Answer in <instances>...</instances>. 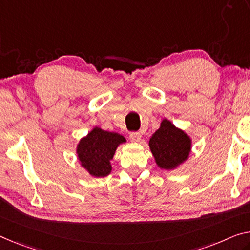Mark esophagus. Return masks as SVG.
I'll use <instances>...</instances> for the list:
<instances>
[{
    "label": "esophagus",
    "instance_id": "1",
    "mask_svg": "<svg viewBox=\"0 0 250 250\" xmlns=\"http://www.w3.org/2000/svg\"><path fill=\"white\" fill-rule=\"evenodd\" d=\"M129 138L132 142H140L142 138V134L138 132H132L129 134Z\"/></svg>",
    "mask_w": 250,
    "mask_h": 250
}]
</instances>
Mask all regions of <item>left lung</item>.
<instances>
[{
	"label": "left lung",
	"mask_w": 250,
	"mask_h": 250,
	"mask_svg": "<svg viewBox=\"0 0 250 250\" xmlns=\"http://www.w3.org/2000/svg\"><path fill=\"white\" fill-rule=\"evenodd\" d=\"M157 167L173 170L188 160L191 152V138L186 132L172 124L168 120L161 122L160 128L148 142Z\"/></svg>",
	"instance_id": "8db88e82"
}]
</instances>
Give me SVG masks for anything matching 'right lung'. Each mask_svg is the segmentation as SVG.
<instances>
[{"label": "right lung", "instance_id": "right-lung-1", "mask_svg": "<svg viewBox=\"0 0 250 250\" xmlns=\"http://www.w3.org/2000/svg\"><path fill=\"white\" fill-rule=\"evenodd\" d=\"M125 142L126 138L121 134L94 127L77 145L79 162L91 176H107L112 172L110 160L115 151Z\"/></svg>", "mask_w": 250, "mask_h": 250}]
</instances>
